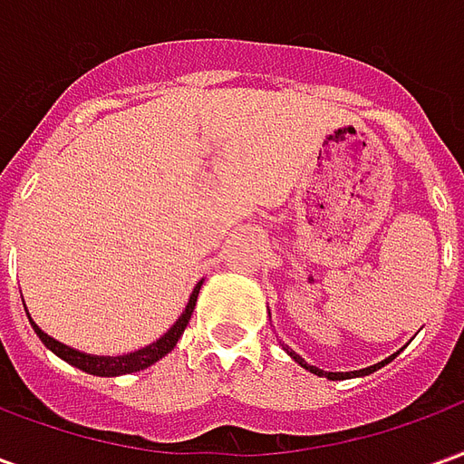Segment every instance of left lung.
Here are the masks:
<instances>
[{"label":"left lung","mask_w":464,"mask_h":464,"mask_svg":"<svg viewBox=\"0 0 464 464\" xmlns=\"http://www.w3.org/2000/svg\"><path fill=\"white\" fill-rule=\"evenodd\" d=\"M288 353H291V358L295 360V362H298L301 368L311 370V372H315V375H325V378H328V380H343V378H350V375H353V378H355V375H368V372H375V370L382 368V365H388L390 360L398 355V353H395V355H390V358H385V360H382V362H375V365H370V368H362V370H353V372H325V370L313 368V365H308V362H305V360H303L301 355H295L293 350H288Z\"/></svg>","instance_id":"1"}]
</instances>
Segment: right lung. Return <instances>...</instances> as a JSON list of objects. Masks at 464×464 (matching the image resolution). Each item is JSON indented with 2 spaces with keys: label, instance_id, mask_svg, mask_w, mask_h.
Wrapping results in <instances>:
<instances>
[{
  "label": "right lung",
  "instance_id": "right-lung-1",
  "mask_svg": "<svg viewBox=\"0 0 464 464\" xmlns=\"http://www.w3.org/2000/svg\"><path fill=\"white\" fill-rule=\"evenodd\" d=\"M201 283L193 288L186 311H183L181 318L169 328V333H163L159 341L151 343V345H146V348L136 350V353H126V355H116V358H111V355H89V353H79V350L69 348L64 343L54 341L52 335H46L32 318H29V323H32V328H34V333L39 335V341L44 343L46 348L52 350L54 355L66 360L69 365L84 370L89 375H99V378H116V375H126V372H136V370L149 368L156 360H161L166 353H171V350L176 348V343H179V338H181L183 331H186V325L191 321V313L193 308H196V298H198V291H201ZM26 315H29V313H26Z\"/></svg>",
  "mask_w": 464,
  "mask_h": 464
}]
</instances>
